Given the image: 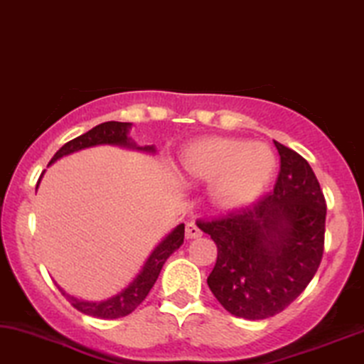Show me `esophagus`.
<instances>
[{"label":"esophagus","mask_w":364,"mask_h":364,"mask_svg":"<svg viewBox=\"0 0 364 364\" xmlns=\"http://www.w3.org/2000/svg\"><path fill=\"white\" fill-rule=\"evenodd\" d=\"M203 235L200 228H198V225H195V223H188L186 225V238L188 240H195V238H200V236Z\"/></svg>","instance_id":"obj_1"}]
</instances>
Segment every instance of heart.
<instances>
[{
  "mask_svg": "<svg viewBox=\"0 0 364 364\" xmlns=\"http://www.w3.org/2000/svg\"><path fill=\"white\" fill-rule=\"evenodd\" d=\"M276 158L263 143L238 138L196 139L179 154V174L191 185H211L210 201L220 213L245 210L263 196L274 176Z\"/></svg>",
  "mask_w": 364,
  "mask_h": 364,
  "instance_id": "1",
  "label": "heart"
}]
</instances>
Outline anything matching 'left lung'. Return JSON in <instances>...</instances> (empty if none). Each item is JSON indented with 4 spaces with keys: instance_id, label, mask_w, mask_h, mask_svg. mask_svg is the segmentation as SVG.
Instances as JSON below:
<instances>
[{
    "instance_id": "1",
    "label": "left lung",
    "mask_w": 364,
    "mask_h": 364,
    "mask_svg": "<svg viewBox=\"0 0 364 364\" xmlns=\"http://www.w3.org/2000/svg\"><path fill=\"white\" fill-rule=\"evenodd\" d=\"M273 193L253 206L198 221L218 246L208 287L228 313L266 319L304 291L323 258L326 203L311 166L278 141Z\"/></svg>"
}]
</instances>
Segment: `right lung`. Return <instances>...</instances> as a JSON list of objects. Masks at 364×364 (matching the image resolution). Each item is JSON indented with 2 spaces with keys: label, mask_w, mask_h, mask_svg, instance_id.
Here are the masks:
<instances>
[{
  "label": "right lung",
  "mask_w": 364,
  "mask_h": 364,
  "mask_svg": "<svg viewBox=\"0 0 364 364\" xmlns=\"http://www.w3.org/2000/svg\"><path fill=\"white\" fill-rule=\"evenodd\" d=\"M132 126L133 123H119V121H106V123L95 126V128L90 129L88 133L81 134V136L63 144V146L56 151L55 156L51 158L50 164L58 161V159L63 156H68V154L81 151V149L86 148L100 146V144H111V146L136 149V151H144L151 154L156 153V148H154L153 144L151 146H138V144L128 136ZM43 174H45V171H43ZM40 181H38V185H40ZM183 241H185V225L181 223V225H178L171 232H168V235L159 241L156 248L151 251V255L148 256L146 261H144L141 271L136 274V278H134L124 289H121L119 293L113 294V296L108 299H103V301H85V299L68 294L61 287L58 288H60L63 296H66L68 301H70L77 311L88 314V316L101 319H116L128 316L129 313H133L134 309L144 301L149 289L153 288L159 273H161L164 261L183 245Z\"/></svg>",
  "instance_id": "1"
}]
</instances>
